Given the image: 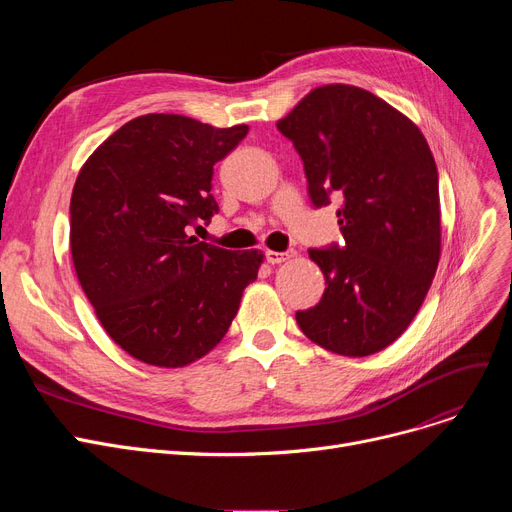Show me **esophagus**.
I'll return each mask as SVG.
<instances>
[{"label":"esophagus","mask_w":512,"mask_h":512,"mask_svg":"<svg viewBox=\"0 0 512 512\" xmlns=\"http://www.w3.org/2000/svg\"><path fill=\"white\" fill-rule=\"evenodd\" d=\"M292 257H297V253H294V251H284V253H280V251H267L265 253V259L270 261V263H284V261H290Z\"/></svg>","instance_id":"1"}]
</instances>
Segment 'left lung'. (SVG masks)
Masks as SVG:
<instances>
[{"instance_id": "8db88e82", "label": "left lung", "mask_w": 512, "mask_h": 512, "mask_svg": "<svg viewBox=\"0 0 512 512\" xmlns=\"http://www.w3.org/2000/svg\"><path fill=\"white\" fill-rule=\"evenodd\" d=\"M299 151L315 207L340 199L344 247L311 249L321 301L303 334L342 357L384 351L417 315L438 270V170L421 130L361 87L324 85L278 122Z\"/></svg>"}]
</instances>
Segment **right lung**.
<instances>
[{
    "label": "right lung",
    "instance_id": "1",
    "mask_svg": "<svg viewBox=\"0 0 512 512\" xmlns=\"http://www.w3.org/2000/svg\"><path fill=\"white\" fill-rule=\"evenodd\" d=\"M247 132V124L147 114L120 126L80 168L70 199L76 278L130 357L168 369L205 357L257 278L261 251L188 236L218 213L213 166Z\"/></svg>",
    "mask_w": 512,
    "mask_h": 512
}]
</instances>
